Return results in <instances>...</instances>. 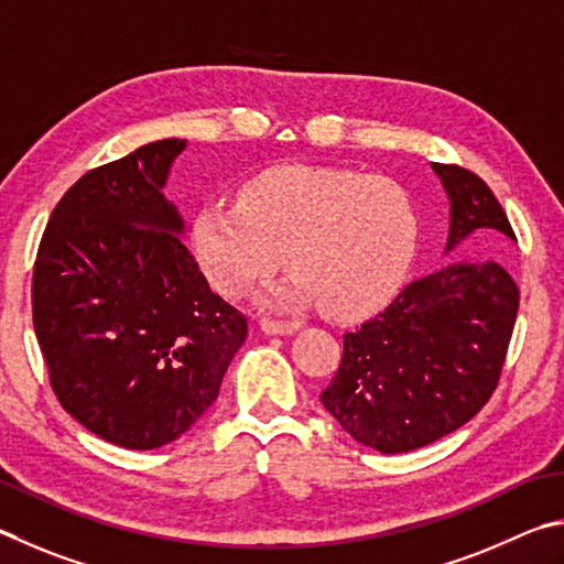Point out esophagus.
I'll list each match as a JSON object with an SVG mask.
<instances>
[{"label":"esophagus","mask_w":564,"mask_h":564,"mask_svg":"<svg viewBox=\"0 0 564 564\" xmlns=\"http://www.w3.org/2000/svg\"><path fill=\"white\" fill-rule=\"evenodd\" d=\"M260 329L264 334H272V337H288V334H294L300 329V322H290V319H262Z\"/></svg>","instance_id":"esophagus-1"}]
</instances>
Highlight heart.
Returning a JSON list of instances; mask_svg holds the SVG:
<instances>
[{"label": "heart", "mask_w": 564, "mask_h": 564, "mask_svg": "<svg viewBox=\"0 0 564 564\" xmlns=\"http://www.w3.org/2000/svg\"><path fill=\"white\" fill-rule=\"evenodd\" d=\"M191 245L227 297H242L276 267H294L264 304H322L359 317L387 304L406 280L419 245L409 193L387 177L327 165H274L245 181L237 203L195 213Z\"/></svg>", "instance_id": "heart-1"}]
</instances>
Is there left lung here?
Instances as JSON below:
<instances>
[{"instance_id":"1","label":"left lung","mask_w":564,"mask_h":564,"mask_svg":"<svg viewBox=\"0 0 564 564\" xmlns=\"http://www.w3.org/2000/svg\"><path fill=\"white\" fill-rule=\"evenodd\" d=\"M451 200L446 252L468 237L516 240L476 173L431 163ZM520 292L498 262H451L411 282L377 317L344 334L322 403L361 446L406 453L468 423L498 387Z\"/></svg>"}]
</instances>
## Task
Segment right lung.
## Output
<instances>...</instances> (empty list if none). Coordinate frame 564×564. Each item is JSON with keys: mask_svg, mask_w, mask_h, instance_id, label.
<instances>
[{"mask_svg": "<svg viewBox=\"0 0 564 564\" xmlns=\"http://www.w3.org/2000/svg\"><path fill=\"white\" fill-rule=\"evenodd\" d=\"M185 145L165 138L78 177L34 264V332L58 403L131 451L183 436L247 337V319L207 288L163 195Z\"/></svg>", "mask_w": 564, "mask_h": 564, "instance_id": "right-lung-1", "label": "right lung"}]
</instances>
